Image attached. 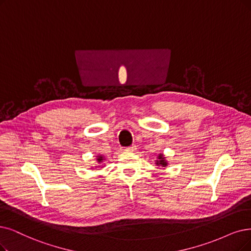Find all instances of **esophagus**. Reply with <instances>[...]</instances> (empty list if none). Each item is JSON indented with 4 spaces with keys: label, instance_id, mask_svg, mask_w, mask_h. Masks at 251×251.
<instances>
[{
    "label": "esophagus",
    "instance_id": "1",
    "mask_svg": "<svg viewBox=\"0 0 251 251\" xmlns=\"http://www.w3.org/2000/svg\"><path fill=\"white\" fill-rule=\"evenodd\" d=\"M136 149H137L136 145H132V146H129V147H126V151L134 152V151H136Z\"/></svg>",
    "mask_w": 251,
    "mask_h": 251
}]
</instances>
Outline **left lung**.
Here are the masks:
<instances>
[{
    "label": "left lung",
    "instance_id": "left-lung-1",
    "mask_svg": "<svg viewBox=\"0 0 251 251\" xmlns=\"http://www.w3.org/2000/svg\"><path fill=\"white\" fill-rule=\"evenodd\" d=\"M155 165L158 166V167H163V168H165V167L168 166V162L166 160V157L164 156L163 153L158 154L157 159L155 160Z\"/></svg>",
    "mask_w": 251,
    "mask_h": 251
}]
</instances>
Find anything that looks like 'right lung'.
Here are the masks:
<instances>
[{
  "instance_id": "obj_1",
  "label": "right lung",
  "mask_w": 251,
  "mask_h": 251,
  "mask_svg": "<svg viewBox=\"0 0 251 251\" xmlns=\"http://www.w3.org/2000/svg\"><path fill=\"white\" fill-rule=\"evenodd\" d=\"M104 159H105V158H104L103 155H97V162H98L99 164H101Z\"/></svg>"
}]
</instances>
